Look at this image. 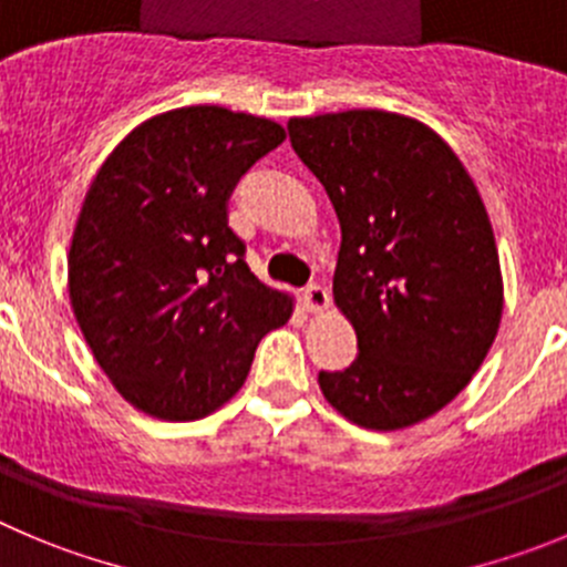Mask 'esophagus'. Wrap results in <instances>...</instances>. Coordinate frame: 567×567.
<instances>
[{
    "instance_id": "1",
    "label": "esophagus",
    "mask_w": 567,
    "mask_h": 567,
    "mask_svg": "<svg viewBox=\"0 0 567 567\" xmlns=\"http://www.w3.org/2000/svg\"><path fill=\"white\" fill-rule=\"evenodd\" d=\"M301 301H305V310L308 313H324L330 308V293H327L321 285H308L305 293H301Z\"/></svg>"
}]
</instances>
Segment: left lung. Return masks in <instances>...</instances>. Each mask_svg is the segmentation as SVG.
Returning <instances> with one entry per match:
<instances>
[{
	"mask_svg": "<svg viewBox=\"0 0 567 567\" xmlns=\"http://www.w3.org/2000/svg\"><path fill=\"white\" fill-rule=\"evenodd\" d=\"M290 145L341 224L332 299L358 361L321 372L327 403L369 431L427 420L473 380L504 316L489 215L462 158L414 116H293Z\"/></svg>",
	"mask_w": 567,
	"mask_h": 567,
	"instance_id": "1",
	"label": "left lung"
}]
</instances>
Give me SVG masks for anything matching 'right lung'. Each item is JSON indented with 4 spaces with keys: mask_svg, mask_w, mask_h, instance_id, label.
Returning a JSON list of instances; mask_svg holds the SVG:
<instances>
[{
    "mask_svg": "<svg viewBox=\"0 0 567 567\" xmlns=\"http://www.w3.org/2000/svg\"><path fill=\"white\" fill-rule=\"evenodd\" d=\"M285 142L266 116L184 105L136 125L100 164L69 246V301L136 411L193 422L246 383L293 296L259 282L229 229L237 178Z\"/></svg>",
    "mask_w": 567,
    "mask_h": 567,
    "instance_id": "obj_1",
    "label": "right lung"
}]
</instances>
